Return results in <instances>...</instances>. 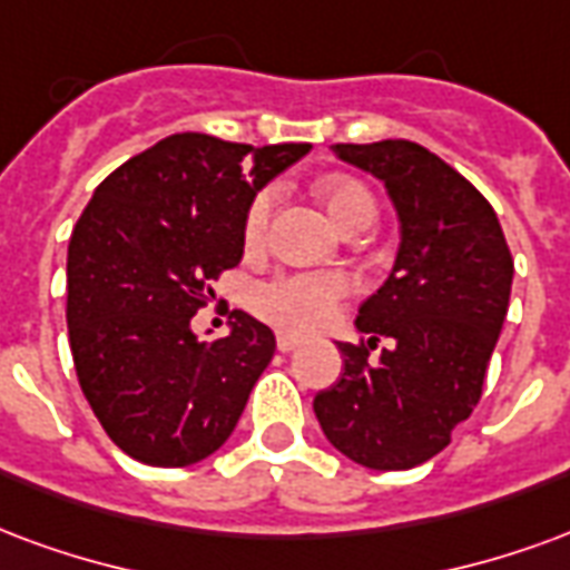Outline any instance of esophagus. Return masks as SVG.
<instances>
[{
	"label": "esophagus",
	"mask_w": 570,
	"mask_h": 570,
	"mask_svg": "<svg viewBox=\"0 0 570 570\" xmlns=\"http://www.w3.org/2000/svg\"><path fill=\"white\" fill-rule=\"evenodd\" d=\"M305 344V341L298 338V335H289V332H277V350L281 353H293V350H298Z\"/></svg>",
	"instance_id": "obj_1"
}]
</instances>
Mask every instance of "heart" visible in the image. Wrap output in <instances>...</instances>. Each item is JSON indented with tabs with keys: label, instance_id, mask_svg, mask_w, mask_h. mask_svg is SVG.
<instances>
[{
	"label": "heart",
	"instance_id": "b5f03b06",
	"mask_svg": "<svg viewBox=\"0 0 570 570\" xmlns=\"http://www.w3.org/2000/svg\"><path fill=\"white\" fill-rule=\"evenodd\" d=\"M320 199L344 232L365 229L374 220L371 193L353 178H328L320 184ZM274 208V189H263L244 217V242L263 244ZM353 281L344 272H281L253 286V311L289 332H314L338 317Z\"/></svg>",
	"mask_w": 570,
	"mask_h": 570
}]
</instances>
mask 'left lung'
I'll return each mask as SVG.
<instances>
[{"instance_id": "1", "label": "left lung", "mask_w": 570, "mask_h": 570, "mask_svg": "<svg viewBox=\"0 0 570 570\" xmlns=\"http://www.w3.org/2000/svg\"><path fill=\"white\" fill-rule=\"evenodd\" d=\"M390 193L402 244L390 277L365 298L362 344H338L344 371L314 414L335 450L374 471L423 465L478 407L508 317L513 259L495 210L423 145L386 138L332 145ZM387 347L377 361L370 350Z\"/></svg>"}]
</instances>
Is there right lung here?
Listing matches in <instances>:
<instances>
[{"mask_svg":"<svg viewBox=\"0 0 570 570\" xmlns=\"http://www.w3.org/2000/svg\"><path fill=\"white\" fill-rule=\"evenodd\" d=\"M307 150L168 135L92 193L69 242L66 320L78 383L126 456L184 468L232 435L274 332L235 311L226 338L199 341L189 320L242 263L256 193Z\"/></svg>","mask_w":570,"mask_h":570,"instance_id":"obj_1","label":"right lung"}]
</instances>
